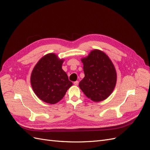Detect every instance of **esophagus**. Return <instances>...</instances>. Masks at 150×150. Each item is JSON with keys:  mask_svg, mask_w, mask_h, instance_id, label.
Returning <instances> with one entry per match:
<instances>
[{"mask_svg": "<svg viewBox=\"0 0 150 150\" xmlns=\"http://www.w3.org/2000/svg\"><path fill=\"white\" fill-rule=\"evenodd\" d=\"M78 84H79V81H75V82H74V84L75 86H78Z\"/></svg>", "mask_w": 150, "mask_h": 150, "instance_id": "esophagus-1", "label": "esophagus"}]
</instances>
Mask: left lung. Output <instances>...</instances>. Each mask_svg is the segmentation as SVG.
<instances>
[{"mask_svg":"<svg viewBox=\"0 0 150 150\" xmlns=\"http://www.w3.org/2000/svg\"><path fill=\"white\" fill-rule=\"evenodd\" d=\"M81 61L85 76L79 84L80 89L93 101L104 100L116 86V72L114 65L105 53L98 49L93 50Z\"/></svg>","mask_w":150,"mask_h":150,"instance_id":"8db88e82","label":"left lung"}]
</instances>
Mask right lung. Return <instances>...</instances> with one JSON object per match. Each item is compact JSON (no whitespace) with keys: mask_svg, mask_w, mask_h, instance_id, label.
I'll list each match as a JSON object with an SVG mask.
<instances>
[{"mask_svg":"<svg viewBox=\"0 0 150 150\" xmlns=\"http://www.w3.org/2000/svg\"><path fill=\"white\" fill-rule=\"evenodd\" d=\"M63 61L56 54H47L40 59L32 72V88L37 96L47 103L59 101L72 85L62 69Z\"/></svg>","mask_w":150,"mask_h":150,"instance_id":"1","label":"right lung"}]
</instances>
